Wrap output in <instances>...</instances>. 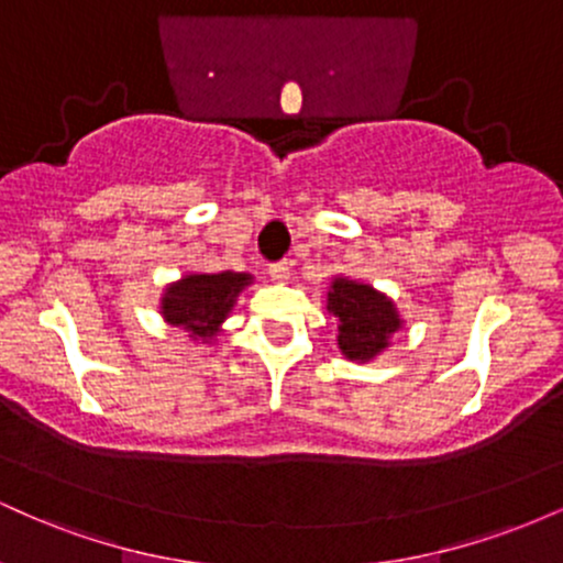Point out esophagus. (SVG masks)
Returning a JSON list of instances; mask_svg holds the SVG:
<instances>
[{
	"label": "esophagus",
	"instance_id": "esophagus-1",
	"mask_svg": "<svg viewBox=\"0 0 563 563\" xmlns=\"http://www.w3.org/2000/svg\"><path fill=\"white\" fill-rule=\"evenodd\" d=\"M269 277H273L275 283H286L290 277V262L269 264Z\"/></svg>",
	"mask_w": 563,
	"mask_h": 563
}]
</instances>
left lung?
I'll return each mask as SVG.
<instances>
[{"mask_svg": "<svg viewBox=\"0 0 563 563\" xmlns=\"http://www.w3.org/2000/svg\"><path fill=\"white\" fill-rule=\"evenodd\" d=\"M325 309L339 325L335 341L341 354L357 365L373 363L391 346L394 333L405 328L391 296L373 288L371 283L352 280L346 275L331 277Z\"/></svg>", "mask_w": 563, "mask_h": 563, "instance_id": "8db88e82", "label": "left lung"}]
</instances>
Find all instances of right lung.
I'll return each mask as SVG.
<instances>
[{
    "instance_id": "1",
    "label": "right lung",
    "mask_w": 563,
    "mask_h": 563,
    "mask_svg": "<svg viewBox=\"0 0 563 563\" xmlns=\"http://www.w3.org/2000/svg\"><path fill=\"white\" fill-rule=\"evenodd\" d=\"M254 283L251 273L219 269V273H185L166 283L158 312L169 328L187 333L192 344H217L224 320L235 309L238 296Z\"/></svg>"
}]
</instances>
